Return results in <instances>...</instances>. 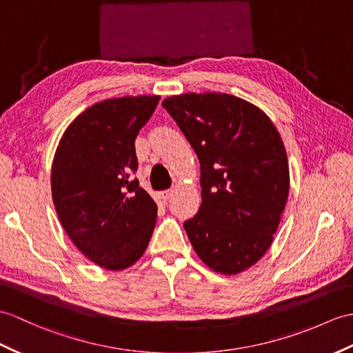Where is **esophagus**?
Listing matches in <instances>:
<instances>
[{"mask_svg":"<svg viewBox=\"0 0 353 353\" xmlns=\"http://www.w3.org/2000/svg\"><path fill=\"white\" fill-rule=\"evenodd\" d=\"M171 195H173V190L161 191V192H159V199H161V200H163V201H167Z\"/></svg>","mask_w":353,"mask_h":353,"instance_id":"1","label":"esophagus"}]
</instances>
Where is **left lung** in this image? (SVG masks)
I'll return each mask as SVG.
<instances>
[{"label":"left lung","instance_id":"obj_1","mask_svg":"<svg viewBox=\"0 0 353 353\" xmlns=\"http://www.w3.org/2000/svg\"><path fill=\"white\" fill-rule=\"evenodd\" d=\"M162 106L200 161L201 206L183 223L215 272H243L265 256L289 196V162L274 123L227 93H186Z\"/></svg>","mask_w":353,"mask_h":353}]
</instances>
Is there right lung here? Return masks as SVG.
Returning a JSON list of instances; mask_svg holds the SVG:
<instances>
[{
    "label": "right lung",
    "instance_id": "obj_1",
    "mask_svg": "<svg viewBox=\"0 0 353 353\" xmlns=\"http://www.w3.org/2000/svg\"><path fill=\"white\" fill-rule=\"evenodd\" d=\"M159 96H126L90 106L57 147L51 188L63 228L75 247L105 269L120 270L143 256L158 206L134 177L135 138Z\"/></svg>",
    "mask_w": 353,
    "mask_h": 353
}]
</instances>
